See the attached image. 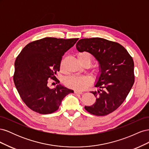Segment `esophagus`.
<instances>
[{
	"mask_svg": "<svg viewBox=\"0 0 149 149\" xmlns=\"http://www.w3.org/2000/svg\"><path fill=\"white\" fill-rule=\"evenodd\" d=\"M74 93L75 94H83V92H81V91H76V90H75V91H74Z\"/></svg>",
	"mask_w": 149,
	"mask_h": 149,
	"instance_id": "34e87169",
	"label": "esophagus"
}]
</instances>
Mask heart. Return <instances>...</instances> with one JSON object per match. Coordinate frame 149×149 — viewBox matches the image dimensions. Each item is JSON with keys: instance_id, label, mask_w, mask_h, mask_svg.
I'll use <instances>...</instances> for the list:
<instances>
[{"instance_id": "1", "label": "heart", "mask_w": 149, "mask_h": 149, "mask_svg": "<svg viewBox=\"0 0 149 149\" xmlns=\"http://www.w3.org/2000/svg\"><path fill=\"white\" fill-rule=\"evenodd\" d=\"M78 58L79 62L87 61L90 65L92 61V56L91 54L86 52H83L78 53ZM95 73L98 71L97 69L94 71ZM92 79L89 76H73L66 78L65 84L66 86L70 88L81 91L88 87L91 84Z\"/></svg>"}]
</instances>
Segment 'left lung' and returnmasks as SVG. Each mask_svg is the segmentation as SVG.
I'll return each mask as SVG.
<instances>
[{"label":"left lung","mask_w":149,"mask_h":149,"mask_svg":"<svg viewBox=\"0 0 149 149\" xmlns=\"http://www.w3.org/2000/svg\"><path fill=\"white\" fill-rule=\"evenodd\" d=\"M79 52H89L100 63L101 74L92 91L96 97L92 106H84L90 114L103 116L116 110L127 96L134 83L132 56L120 44L102 38L81 39L76 43Z\"/></svg>","instance_id":"left-lung-1"}]
</instances>
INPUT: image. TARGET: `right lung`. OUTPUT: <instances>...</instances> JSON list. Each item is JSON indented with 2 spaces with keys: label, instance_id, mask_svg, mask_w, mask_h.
Returning a JSON list of instances; mask_svg holds the SVG:
<instances>
[{
  "label": "right lung",
  "instance_id": "obj_1",
  "mask_svg": "<svg viewBox=\"0 0 149 149\" xmlns=\"http://www.w3.org/2000/svg\"><path fill=\"white\" fill-rule=\"evenodd\" d=\"M79 38L46 37L30 42L22 49L15 61L13 81L19 95L28 107L42 114L57 111L63 98L73 90L60 84L48 87L49 80L60 71L62 56Z\"/></svg>",
  "mask_w": 149,
  "mask_h": 149
}]
</instances>
